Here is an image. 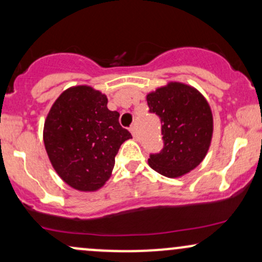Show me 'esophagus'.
Wrapping results in <instances>:
<instances>
[{"label": "esophagus", "instance_id": "1", "mask_svg": "<svg viewBox=\"0 0 262 262\" xmlns=\"http://www.w3.org/2000/svg\"><path fill=\"white\" fill-rule=\"evenodd\" d=\"M129 130H130V133H132V135H133L134 138H137V129H135L134 125H132V127L129 128Z\"/></svg>", "mask_w": 262, "mask_h": 262}]
</instances>
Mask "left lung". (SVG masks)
Here are the masks:
<instances>
[{
    "mask_svg": "<svg viewBox=\"0 0 262 262\" xmlns=\"http://www.w3.org/2000/svg\"><path fill=\"white\" fill-rule=\"evenodd\" d=\"M149 110L161 119L164 148L151 154L149 165L175 179L196 169L206 158L213 135V114L204 96L194 87L169 82L146 95Z\"/></svg>",
    "mask_w": 262,
    "mask_h": 262,
    "instance_id": "8db88e82",
    "label": "left lung"
}]
</instances>
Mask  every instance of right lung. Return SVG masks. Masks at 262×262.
I'll list each match as a JSON object with an SVG mask.
<instances>
[{
    "label": "right lung",
    "mask_w": 262,
    "mask_h": 262,
    "mask_svg": "<svg viewBox=\"0 0 262 262\" xmlns=\"http://www.w3.org/2000/svg\"><path fill=\"white\" fill-rule=\"evenodd\" d=\"M107 103V96L97 90L74 86L56 98L45 119L49 160L62 181L77 191L100 189L112 175L121 145L132 138Z\"/></svg>",
    "instance_id": "add662e5"
}]
</instances>
